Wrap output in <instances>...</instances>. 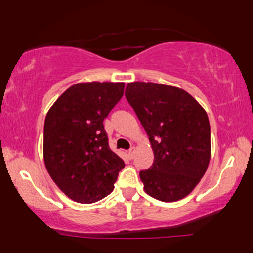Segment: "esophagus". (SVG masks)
<instances>
[{
	"instance_id": "34e87169",
	"label": "esophagus",
	"mask_w": 253,
	"mask_h": 253,
	"mask_svg": "<svg viewBox=\"0 0 253 253\" xmlns=\"http://www.w3.org/2000/svg\"><path fill=\"white\" fill-rule=\"evenodd\" d=\"M134 152H135V149L134 147H132V149H129L128 150V152H127V155H128V157L130 159L133 158V157H134Z\"/></svg>"
}]
</instances>
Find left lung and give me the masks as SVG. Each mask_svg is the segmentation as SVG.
Instances as JSON below:
<instances>
[{
    "label": "left lung",
    "mask_w": 253,
    "mask_h": 253,
    "mask_svg": "<svg viewBox=\"0 0 253 253\" xmlns=\"http://www.w3.org/2000/svg\"><path fill=\"white\" fill-rule=\"evenodd\" d=\"M149 135L155 161L140 171L145 193L178 201L199 184L211 159L207 113L185 90L152 82L128 83L125 91Z\"/></svg>",
    "instance_id": "left-lung-1"
}]
</instances>
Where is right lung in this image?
<instances>
[{
	"label": "right lung",
	"mask_w": 253,
	"mask_h": 253,
	"mask_svg": "<svg viewBox=\"0 0 253 253\" xmlns=\"http://www.w3.org/2000/svg\"><path fill=\"white\" fill-rule=\"evenodd\" d=\"M125 83L86 82L66 89L47 112L43 162L57 187L80 203L114 189L123 159L109 149L103 120L124 95Z\"/></svg>",
	"instance_id": "obj_1"
}]
</instances>
